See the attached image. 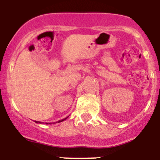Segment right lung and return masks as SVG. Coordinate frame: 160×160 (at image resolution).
<instances>
[{
  "label": "right lung",
  "mask_w": 160,
  "mask_h": 160,
  "mask_svg": "<svg viewBox=\"0 0 160 160\" xmlns=\"http://www.w3.org/2000/svg\"><path fill=\"white\" fill-rule=\"evenodd\" d=\"M67 118H68V117H67ZM67 118H64V119H62V120L59 121V122H63V121L66 120V119H67ZM35 122H36V123H40V124H41V122H36V121H35ZM46 125H49V123H46Z\"/></svg>",
  "instance_id": "1"
}]
</instances>
